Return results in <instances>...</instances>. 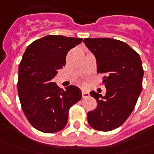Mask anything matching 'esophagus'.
I'll return each mask as SVG.
<instances>
[{
	"label": "esophagus",
	"mask_w": 154,
	"mask_h": 154,
	"mask_svg": "<svg viewBox=\"0 0 154 154\" xmlns=\"http://www.w3.org/2000/svg\"><path fill=\"white\" fill-rule=\"evenodd\" d=\"M82 94V97H83V98H86V97H89V92L85 91V90H83Z\"/></svg>",
	"instance_id": "obj_1"
}]
</instances>
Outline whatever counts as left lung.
Here are the masks:
<instances>
[{
    "mask_svg": "<svg viewBox=\"0 0 154 154\" xmlns=\"http://www.w3.org/2000/svg\"><path fill=\"white\" fill-rule=\"evenodd\" d=\"M94 53L98 73L104 74L105 96L95 91L90 95L97 105L87 114L89 125L99 131L121 126L133 112L142 90L144 70L140 56L129 45L111 38H85Z\"/></svg>",
    "mask_w": 154,
    "mask_h": 154,
    "instance_id": "8db88e82",
    "label": "left lung"
}]
</instances>
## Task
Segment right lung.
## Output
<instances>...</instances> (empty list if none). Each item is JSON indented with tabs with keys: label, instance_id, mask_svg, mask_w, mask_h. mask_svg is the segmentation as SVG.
<instances>
[{
	"label": "right lung",
	"instance_id": "1",
	"mask_svg": "<svg viewBox=\"0 0 154 154\" xmlns=\"http://www.w3.org/2000/svg\"><path fill=\"white\" fill-rule=\"evenodd\" d=\"M82 38L48 35L36 40L23 54L18 69L17 89L25 117L35 129L52 134L67 124L70 107L82 99L81 89H60L53 80L65 66L70 49Z\"/></svg>",
	"mask_w": 154,
	"mask_h": 154
}]
</instances>
